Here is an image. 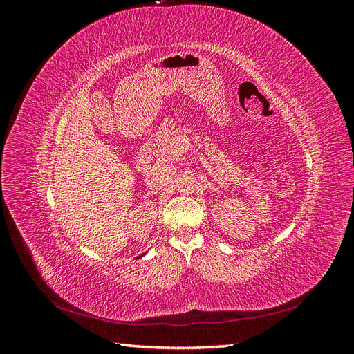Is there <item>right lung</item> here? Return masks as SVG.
<instances>
[{
	"label": "right lung",
	"mask_w": 354,
	"mask_h": 354,
	"mask_svg": "<svg viewBox=\"0 0 354 354\" xmlns=\"http://www.w3.org/2000/svg\"><path fill=\"white\" fill-rule=\"evenodd\" d=\"M142 257H143V254H142Z\"/></svg>",
	"instance_id": "1"
}]
</instances>
